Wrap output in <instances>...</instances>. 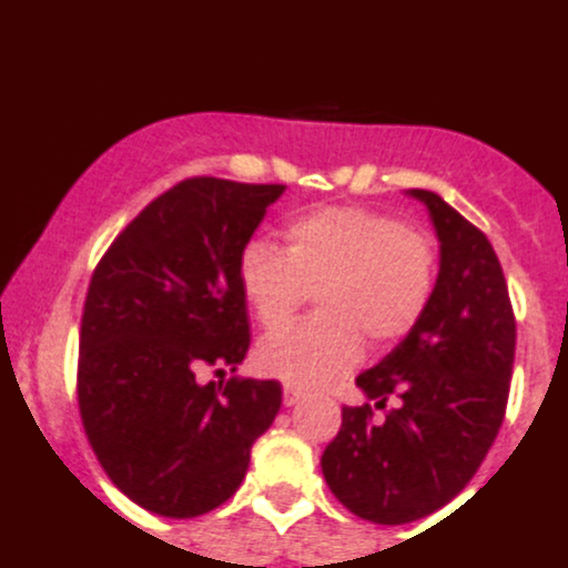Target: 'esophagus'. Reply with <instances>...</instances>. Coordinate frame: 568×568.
Returning a JSON list of instances; mask_svg holds the SVG:
<instances>
[{
	"label": "esophagus",
	"instance_id": "obj_1",
	"mask_svg": "<svg viewBox=\"0 0 568 568\" xmlns=\"http://www.w3.org/2000/svg\"><path fill=\"white\" fill-rule=\"evenodd\" d=\"M302 397H304V392L300 389V386H294V384L283 386V403L285 405H296Z\"/></svg>",
	"mask_w": 568,
	"mask_h": 568
}]
</instances>
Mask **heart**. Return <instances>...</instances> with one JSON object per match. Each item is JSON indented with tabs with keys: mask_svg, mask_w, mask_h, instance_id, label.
Wrapping results in <instances>:
<instances>
[{
	"mask_svg": "<svg viewBox=\"0 0 568 568\" xmlns=\"http://www.w3.org/2000/svg\"><path fill=\"white\" fill-rule=\"evenodd\" d=\"M239 285L266 332L288 326L318 296V315L261 343L258 367L294 386H318L354 367L362 339L386 351L425 318L438 285V244L427 231L364 206L291 217L283 250L250 239Z\"/></svg>",
	"mask_w": 568,
	"mask_h": 568,
	"instance_id": "1",
	"label": "heart"
}]
</instances>
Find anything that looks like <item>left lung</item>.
I'll return each mask as SVG.
<instances>
[{
	"label": "left lung",
	"mask_w": 568,
	"mask_h": 568,
	"mask_svg": "<svg viewBox=\"0 0 568 568\" xmlns=\"http://www.w3.org/2000/svg\"><path fill=\"white\" fill-rule=\"evenodd\" d=\"M429 209L440 272L425 318L356 386L386 408L345 405L337 438L321 457L339 504L378 525L433 515L474 479L487 457L515 364L517 321L489 239L429 190H408Z\"/></svg>",
	"instance_id": "1"
}]
</instances>
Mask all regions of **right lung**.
<instances>
[{"mask_svg":"<svg viewBox=\"0 0 568 568\" xmlns=\"http://www.w3.org/2000/svg\"><path fill=\"white\" fill-rule=\"evenodd\" d=\"M283 190L182 179L94 266L79 343L81 422L113 485L160 517L225 504L283 403L280 381L201 384L206 367L236 369L247 354L239 253Z\"/></svg>","mask_w":568,"mask_h":568,"instance_id":"add662e5","label":"right lung"}]
</instances>
